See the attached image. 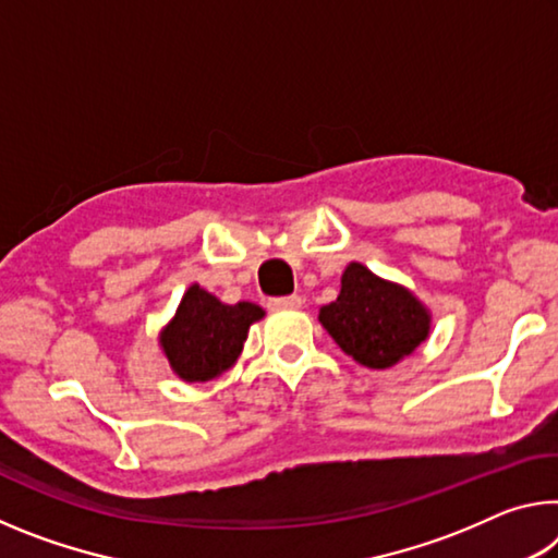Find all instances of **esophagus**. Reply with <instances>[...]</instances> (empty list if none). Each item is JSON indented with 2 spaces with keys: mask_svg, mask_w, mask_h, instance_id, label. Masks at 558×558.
Here are the masks:
<instances>
[{
  "mask_svg": "<svg viewBox=\"0 0 558 558\" xmlns=\"http://www.w3.org/2000/svg\"><path fill=\"white\" fill-rule=\"evenodd\" d=\"M268 307L270 310H298L302 307V298L300 295H286V298H270L268 300Z\"/></svg>",
  "mask_w": 558,
  "mask_h": 558,
  "instance_id": "obj_1",
  "label": "esophagus"
}]
</instances>
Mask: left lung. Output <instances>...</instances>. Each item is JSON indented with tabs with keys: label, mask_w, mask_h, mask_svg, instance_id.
<instances>
[{
	"label": "left lung",
	"mask_w": 558,
	"mask_h": 558,
	"mask_svg": "<svg viewBox=\"0 0 558 558\" xmlns=\"http://www.w3.org/2000/svg\"><path fill=\"white\" fill-rule=\"evenodd\" d=\"M319 325L344 354L366 369H389L411 356L430 335V310L399 286L352 260L335 302L319 307Z\"/></svg>",
	"instance_id": "1"
}]
</instances>
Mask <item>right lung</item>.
Wrapping results in <instances>:
<instances>
[{
    "mask_svg": "<svg viewBox=\"0 0 558 558\" xmlns=\"http://www.w3.org/2000/svg\"><path fill=\"white\" fill-rule=\"evenodd\" d=\"M266 317L256 302L226 305L199 282L189 286L174 317L159 329V349L186 384L219 379L239 362L253 323Z\"/></svg>",
    "mask_w": 558,
    "mask_h": 558,
    "instance_id": "obj_1",
    "label": "right lung"
}]
</instances>
